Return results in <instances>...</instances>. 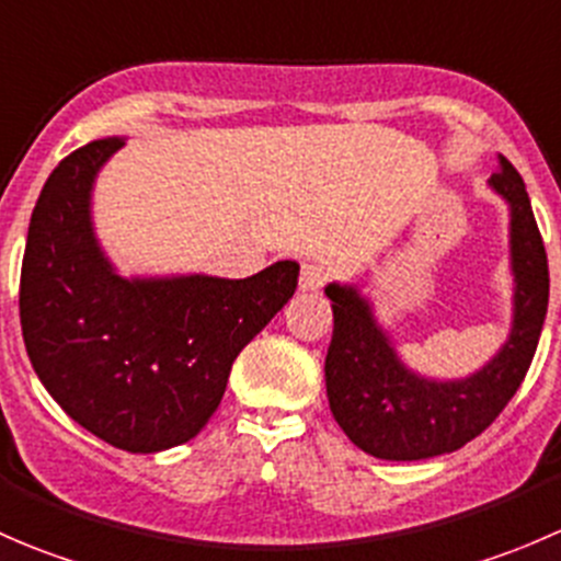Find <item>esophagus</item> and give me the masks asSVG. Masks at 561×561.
<instances>
[{"instance_id":"1","label":"esophagus","mask_w":561,"mask_h":561,"mask_svg":"<svg viewBox=\"0 0 561 561\" xmlns=\"http://www.w3.org/2000/svg\"><path fill=\"white\" fill-rule=\"evenodd\" d=\"M328 282V274L322 265L317 263H304L301 265V276H298V287H301L304 293H317L322 285Z\"/></svg>"}]
</instances>
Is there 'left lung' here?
<instances>
[{
  "label": "left lung",
  "instance_id": "8db88e82",
  "mask_svg": "<svg viewBox=\"0 0 561 561\" xmlns=\"http://www.w3.org/2000/svg\"><path fill=\"white\" fill-rule=\"evenodd\" d=\"M491 190L511 206L513 328L500 353L463 380H428L401 364L369 301L355 287L328 285L333 336L325 355L328 404L364 454L417 461L454 454L496 421L522 388L548 309V257L524 179L500 157Z\"/></svg>",
  "mask_w": 561,
  "mask_h": 561
}]
</instances>
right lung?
I'll return each mask as SVG.
<instances>
[{
	"label": "right lung",
	"mask_w": 561,
	"mask_h": 561,
	"mask_svg": "<svg viewBox=\"0 0 561 561\" xmlns=\"http://www.w3.org/2000/svg\"><path fill=\"white\" fill-rule=\"evenodd\" d=\"M122 138L92 140L54 168L21 265V331L39 382L94 437L157 454L195 437L241 350L298 287L279 260L247 279H124L94 239L92 186Z\"/></svg>",
	"instance_id": "obj_1"
}]
</instances>
